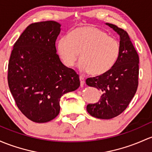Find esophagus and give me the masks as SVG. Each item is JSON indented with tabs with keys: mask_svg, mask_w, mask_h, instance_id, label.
<instances>
[{
	"mask_svg": "<svg viewBox=\"0 0 152 152\" xmlns=\"http://www.w3.org/2000/svg\"><path fill=\"white\" fill-rule=\"evenodd\" d=\"M80 81L81 86H83L85 83V79L83 77H80Z\"/></svg>",
	"mask_w": 152,
	"mask_h": 152,
	"instance_id": "1",
	"label": "esophagus"
}]
</instances>
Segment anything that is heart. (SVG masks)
<instances>
[{
	"instance_id": "1",
	"label": "heart",
	"mask_w": 152,
	"mask_h": 152,
	"mask_svg": "<svg viewBox=\"0 0 152 152\" xmlns=\"http://www.w3.org/2000/svg\"><path fill=\"white\" fill-rule=\"evenodd\" d=\"M58 55L65 66L72 67L79 57L81 72L101 75L112 68L118 59L120 45L117 40L94 26H83L64 35L56 43Z\"/></svg>"
}]
</instances>
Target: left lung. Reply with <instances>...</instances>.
Here are the masks:
<instances>
[{
    "mask_svg": "<svg viewBox=\"0 0 152 152\" xmlns=\"http://www.w3.org/2000/svg\"><path fill=\"white\" fill-rule=\"evenodd\" d=\"M106 24L120 36V56L107 72L86 80L88 86L102 93L99 102L88 104L86 109L93 117L109 120L120 115L136 93L139 58L126 31L115 24Z\"/></svg>",
    "mask_w": 152,
    "mask_h": 152,
    "instance_id": "left-lung-1",
    "label": "left lung"
}]
</instances>
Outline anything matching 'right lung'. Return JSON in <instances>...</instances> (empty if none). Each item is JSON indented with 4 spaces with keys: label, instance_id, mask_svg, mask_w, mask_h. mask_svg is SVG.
Masks as SVG:
<instances>
[{
    "label": "right lung",
    "instance_id": "add662e5",
    "mask_svg": "<svg viewBox=\"0 0 152 152\" xmlns=\"http://www.w3.org/2000/svg\"><path fill=\"white\" fill-rule=\"evenodd\" d=\"M61 24L54 21L31 24L14 43L8 83L18 108L29 120L43 123L54 119L64 94L79 88V75L61 63L56 40Z\"/></svg>",
    "mask_w": 152,
    "mask_h": 152
}]
</instances>
